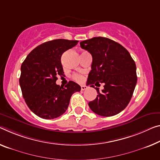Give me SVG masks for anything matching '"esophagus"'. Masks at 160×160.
Returning <instances> with one entry per match:
<instances>
[{"mask_svg": "<svg viewBox=\"0 0 160 160\" xmlns=\"http://www.w3.org/2000/svg\"><path fill=\"white\" fill-rule=\"evenodd\" d=\"M81 89H82V91H84L86 89H87V86L82 85V87H81Z\"/></svg>", "mask_w": 160, "mask_h": 160, "instance_id": "1", "label": "esophagus"}]
</instances>
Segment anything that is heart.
I'll list each match as a JSON object with an SVG mask.
<instances>
[{"label":"heart","instance_id":"obj_1","mask_svg":"<svg viewBox=\"0 0 160 160\" xmlns=\"http://www.w3.org/2000/svg\"><path fill=\"white\" fill-rule=\"evenodd\" d=\"M73 78H74L75 80L78 81V82H82L83 80V77L79 74H77V73H75V74L73 75Z\"/></svg>","mask_w":160,"mask_h":160}]
</instances>
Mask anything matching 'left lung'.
Listing matches in <instances>:
<instances>
[{"label": "left lung", "instance_id": "8db88e82", "mask_svg": "<svg viewBox=\"0 0 160 160\" xmlns=\"http://www.w3.org/2000/svg\"><path fill=\"white\" fill-rule=\"evenodd\" d=\"M80 46L92 56L87 85L94 88L104 83V89L88 103L90 109L102 117L114 116L123 111L132 99L137 82L136 64L129 51L116 41L94 37Z\"/></svg>", "mask_w": 160, "mask_h": 160}]
</instances>
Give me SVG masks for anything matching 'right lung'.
Listing matches in <instances>:
<instances>
[{
  "instance_id": "right-lung-1",
  "label": "right lung",
  "mask_w": 160,
  "mask_h": 160,
  "mask_svg": "<svg viewBox=\"0 0 160 160\" xmlns=\"http://www.w3.org/2000/svg\"><path fill=\"white\" fill-rule=\"evenodd\" d=\"M78 41L56 39L38 46L27 56L19 78L22 94L29 109L38 117L52 119L60 117L68 107L73 93L80 92L78 83L70 81L64 87L56 83L63 76L61 56Z\"/></svg>"
}]
</instances>
